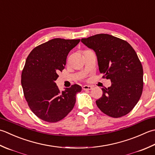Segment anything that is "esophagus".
<instances>
[{"label":"esophagus","instance_id":"obj_1","mask_svg":"<svg viewBox=\"0 0 155 155\" xmlns=\"http://www.w3.org/2000/svg\"><path fill=\"white\" fill-rule=\"evenodd\" d=\"M92 89H93V87L90 85H84L83 87V90H91Z\"/></svg>","mask_w":155,"mask_h":155}]
</instances>
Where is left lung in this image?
<instances>
[{
  "mask_svg": "<svg viewBox=\"0 0 155 155\" xmlns=\"http://www.w3.org/2000/svg\"><path fill=\"white\" fill-rule=\"evenodd\" d=\"M81 41L94 50L100 72L111 82L110 87L101 89L97 107L112 117L128 114L137 104L143 89V68L135 50L126 41L105 33Z\"/></svg>",
  "mask_w": 155,
  "mask_h": 155,
  "instance_id": "left-lung-1",
  "label": "left lung"
}]
</instances>
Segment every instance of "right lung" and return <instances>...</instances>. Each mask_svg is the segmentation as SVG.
<instances>
[{
	"label": "right lung",
	"mask_w": 155,
	"mask_h": 155,
	"mask_svg": "<svg viewBox=\"0 0 155 155\" xmlns=\"http://www.w3.org/2000/svg\"><path fill=\"white\" fill-rule=\"evenodd\" d=\"M80 39L55 38L33 49L27 56L21 74V85L29 108L48 122L62 120L73 109L76 95L81 91L73 84L60 91L55 81L64 68L69 51Z\"/></svg>",
	"instance_id": "obj_1"
}]
</instances>
